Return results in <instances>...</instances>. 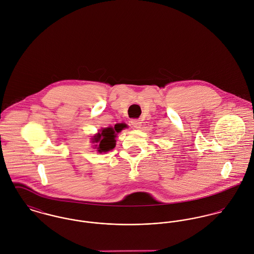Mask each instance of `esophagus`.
Here are the masks:
<instances>
[{
    "label": "esophagus",
    "instance_id": "1",
    "mask_svg": "<svg viewBox=\"0 0 254 254\" xmlns=\"http://www.w3.org/2000/svg\"><path fill=\"white\" fill-rule=\"evenodd\" d=\"M131 125L134 127H136V128H139L141 127V124H142V122H141L140 120H131Z\"/></svg>",
    "mask_w": 254,
    "mask_h": 254
}]
</instances>
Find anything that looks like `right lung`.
<instances>
[{
  "mask_svg": "<svg viewBox=\"0 0 254 254\" xmlns=\"http://www.w3.org/2000/svg\"><path fill=\"white\" fill-rule=\"evenodd\" d=\"M125 127H127V125L117 124L114 127L102 128L100 132L95 134L93 138H91V141L92 143H96L94 146L96 147L98 153H106L114 149L116 146L117 134Z\"/></svg>",
  "mask_w": 254,
  "mask_h": 254,
  "instance_id": "right-lung-1",
  "label": "right lung"
}]
</instances>
